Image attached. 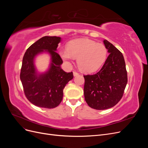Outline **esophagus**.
<instances>
[{
    "label": "esophagus",
    "instance_id": "obj_1",
    "mask_svg": "<svg viewBox=\"0 0 148 148\" xmlns=\"http://www.w3.org/2000/svg\"><path fill=\"white\" fill-rule=\"evenodd\" d=\"M73 73L74 77H76V76H78L79 75V73L78 72H77V71H73Z\"/></svg>",
    "mask_w": 148,
    "mask_h": 148
}]
</instances>
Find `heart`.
I'll use <instances>...</instances> for the list:
<instances>
[{
  "label": "heart",
  "instance_id": "1",
  "mask_svg": "<svg viewBox=\"0 0 148 148\" xmlns=\"http://www.w3.org/2000/svg\"><path fill=\"white\" fill-rule=\"evenodd\" d=\"M107 50L104 44L97 43L88 38L72 40L66 49L60 51V56L67 63L78 58L79 69L84 72L91 73L99 70L105 62Z\"/></svg>",
  "mask_w": 148,
  "mask_h": 148
}]
</instances>
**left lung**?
Masks as SVG:
<instances>
[{"label": "left lung", "instance_id": "left-lung-1", "mask_svg": "<svg viewBox=\"0 0 148 148\" xmlns=\"http://www.w3.org/2000/svg\"><path fill=\"white\" fill-rule=\"evenodd\" d=\"M103 42L109 53L104 65L96 74L84 75L85 101L96 110L107 109L117 104L128 82L122 52L106 39Z\"/></svg>", "mask_w": 148, "mask_h": 148}]
</instances>
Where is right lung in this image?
Listing matches in <instances>:
<instances>
[{"label": "right lung", "instance_id": "right-lung-1", "mask_svg": "<svg viewBox=\"0 0 148 148\" xmlns=\"http://www.w3.org/2000/svg\"><path fill=\"white\" fill-rule=\"evenodd\" d=\"M61 38L44 36L26 50L23 58L20 79L25 95L33 104L39 107L52 109L60 104L66 84L73 78V72L66 73L61 69L63 63L56 52ZM43 52L51 56L49 69L38 73L34 65L35 57Z\"/></svg>", "mask_w": 148, "mask_h": 148}]
</instances>
